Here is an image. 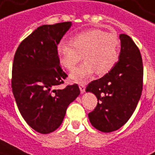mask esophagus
Returning <instances> with one entry per match:
<instances>
[{"instance_id": "34e87169", "label": "esophagus", "mask_w": 155, "mask_h": 155, "mask_svg": "<svg viewBox=\"0 0 155 155\" xmlns=\"http://www.w3.org/2000/svg\"><path fill=\"white\" fill-rule=\"evenodd\" d=\"M79 87H80V90H81V92L82 94L86 91V86L84 84H80L79 85Z\"/></svg>"}]
</instances>
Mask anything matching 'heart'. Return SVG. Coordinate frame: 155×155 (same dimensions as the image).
Segmentation results:
<instances>
[{"label": "heart", "mask_w": 155, "mask_h": 155, "mask_svg": "<svg viewBox=\"0 0 155 155\" xmlns=\"http://www.w3.org/2000/svg\"><path fill=\"white\" fill-rule=\"evenodd\" d=\"M57 53L63 67L72 70L83 58L85 62L70 74V79L81 82L97 71L108 73L117 64L120 43L116 35L99 29H91L75 35L71 42L61 41Z\"/></svg>", "instance_id": "1"}]
</instances>
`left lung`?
<instances>
[{
	"label": "left lung",
	"mask_w": 155,
	"mask_h": 155,
	"mask_svg": "<svg viewBox=\"0 0 155 155\" xmlns=\"http://www.w3.org/2000/svg\"><path fill=\"white\" fill-rule=\"evenodd\" d=\"M119 61L104 76L88 84L86 91L97 98V107L88 114L92 126L111 132L124 126L139 102L143 91V67L138 47L131 38L121 34Z\"/></svg>",
	"instance_id": "8db88e82"
}]
</instances>
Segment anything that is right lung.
Segmentation results:
<instances>
[{"label":"right lung","mask_w":155,"mask_h":155,"mask_svg":"<svg viewBox=\"0 0 155 155\" xmlns=\"http://www.w3.org/2000/svg\"><path fill=\"white\" fill-rule=\"evenodd\" d=\"M71 25L64 22L38 27L14 55L12 93L25 121L41 134L59 127L68 106L81 93L77 84L58 88L68 75L60 67L57 46Z\"/></svg>","instance_id":"obj_1"}]
</instances>
